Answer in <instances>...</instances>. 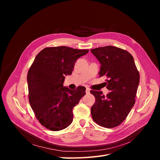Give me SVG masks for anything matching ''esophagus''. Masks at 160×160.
I'll use <instances>...</instances> for the list:
<instances>
[{
  "label": "esophagus",
  "mask_w": 160,
  "mask_h": 160,
  "mask_svg": "<svg viewBox=\"0 0 160 160\" xmlns=\"http://www.w3.org/2000/svg\"><path fill=\"white\" fill-rule=\"evenodd\" d=\"M85 92H86V93H90V89L89 88H86V90H85Z\"/></svg>",
  "instance_id": "1"
}]
</instances>
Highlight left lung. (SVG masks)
I'll list each match as a JSON object with an SVG mask.
<instances>
[{"label": "left lung", "instance_id": "1", "mask_svg": "<svg viewBox=\"0 0 160 160\" xmlns=\"http://www.w3.org/2000/svg\"><path fill=\"white\" fill-rule=\"evenodd\" d=\"M101 64L99 77L105 76L110 92L91 90L95 102L91 108L94 122L106 128L118 126L127 118L135 102L139 73L133 57L120 48L106 46L91 49Z\"/></svg>", "mask_w": 160, "mask_h": 160}]
</instances>
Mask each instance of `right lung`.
Listing matches in <instances>:
<instances>
[{
  "label": "right lung",
  "mask_w": 160,
  "mask_h": 160,
  "mask_svg": "<svg viewBox=\"0 0 160 160\" xmlns=\"http://www.w3.org/2000/svg\"><path fill=\"white\" fill-rule=\"evenodd\" d=\"M89 50L61 46L47 47L38 53L27 74L28 101L36 118L51 131L65 129L73 119L72 109L85 95V88L63 87L78 58Z\"/></svg>",
  "instance_id": "right-lung-1"
}]
</instances>
